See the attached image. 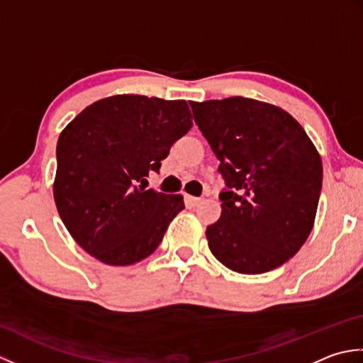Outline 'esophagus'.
<instances>
[{
    "label": "esophagus",
    "mask_w": 363,
    "mask_h": 363,
    "mask_svg": "<svg viewBox=\"0 0 363 363\" xmlns=\"http://www.w3.org/2000/svg\"><path fill=\"white\" fill-rule=\"evenodd\" d=\"M186 198H187V201H189V204H190V206H198L199 203H201V198H196V196H190V195H187Z\"/></svg>",
    "instance_id": "obj_1"
}]
</instances>
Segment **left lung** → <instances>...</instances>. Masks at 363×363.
Here are the masks:
<instances>
[{
    "mask_svg": "<svg viewBox=\"0 0 363 363\" xmlns=\"http://www.w3.org/2000/svg\"><path fill=\"white\" fill-rule=\"evenodd\" d=\"M190 107L225 181L221 217L206 230L212 254L242 274L284 265L309 237L318 207L323 165L311 138L290 113L256 99Z\"/></svg>",
    "mask_w": 363,
    "mask_h": 363,
    "instance_id": "1",
    "label": "left lung"
}]
</instances>
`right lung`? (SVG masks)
<instances>
[{
  "label": "right lung",
  "mask_w": 363,
  "mask_h": 363,
  "mask_svg": "<svg viewBox=\"0 0 363 363\" xmlns=\"http://www.w3.org/2000/svg\"><path fill=\"white\" fill-rule=\"evenodd\" d=\"M194 121L182 99L109 96L86 107L59 137L54 201L82 250L133 265L157 250L184 199L145 190Z\"/></svg>",
  "instance_id": "1"
}]
</instances>
